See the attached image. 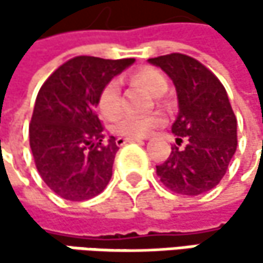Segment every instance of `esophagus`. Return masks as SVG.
<instances>
[{
  "label": "esophagus",
  "instance_id": "obj_1",
  "mask_svg": "<svg viewBox=\"0 0 263 263\" xmlns=\"http://www.w3.org/2000/svg\"><path fill=\"white\" fill-rule=\"evenodd\" d=\"M143 138H140V137H119L117 140H116V143H117V146H125V144H128V143H134V141H141Z\"/></svg>",
  "mask_w": 263,
  "mask_h": 263
}]
</instances>
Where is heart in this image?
Instances as JSON below:
<instances>
[{"label":"heart","mask_w":263,"mask_h":263,"mask_svg":"<svg viewBox=\"0 0 263 263\" xmlns=\"http://www.w3.org/2000/svg\"><path fill=\"white\" fill-rule=\"evenodd\" d=\"M132 79L144 85L154 94H163L167 89L164 74L152 67H144L132 74ZM99 109L106 119H114L122 112V83L119 79L108 80L99 94ZM164 125L163 114H149L144 117L123 116L114 123V131L126 137H146Z\"/></svg>","instance_id":"obj_1"}]
</instances>
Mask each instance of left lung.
Wrapping results in <instances>:
<instances>
[{
    "mask_svg": "<svg viewBox=\"0 0 263 263\" xmlns=\"http://www.w3.org/2000/svg\"><path fill=\"white\" fill-rule=\"evenodd\" d=\"M174 80L180 112L172 125L177 143L169 158L157 166V175L169 190L196 196L212 190L224 178L236 152V116L227 91L199 61L171 53L149 59Z\"/></svg>",
    "mask_w": 263,
    "mask_h": 263,
    "instance_id": "8db88e82",
    "label": "left lung"
}]
</instances>
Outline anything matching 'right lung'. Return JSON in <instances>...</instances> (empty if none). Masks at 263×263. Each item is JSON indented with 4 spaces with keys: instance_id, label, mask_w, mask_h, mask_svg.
<instances>
[{
    "instance_id": "add662e5",
    "label": "right lung",
    "mask_w": 263,
    "mask_h": 263,
    "mask_svg": "<svg viewBox=\"0 0 263 263\" xmlns=\"http://www.w3.org/2000/svg\"><path fill=\"white\" fill-rule=\"evenodd\" d=\"M132 62L76 56L42 83L28 126L30 147L41 178L61 198L85 201L109 183L119 146L114 137L103 141L96 106L103 85Z\"/></svg>"
}]
</instances>
